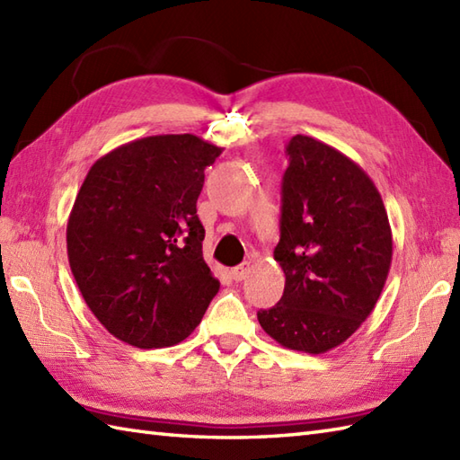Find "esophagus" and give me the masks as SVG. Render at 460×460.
Segmentation results:
<instances>
[{"label": "esophagus", "mask_w": 460, "mask_h": 460, "mask_svg": "<svg viewBox=\"0 0 460 460\" xmlns=\"http://www.w3.org/2000/svg\"><path fill=\"white\" fill-rule=\"evenodd\" d=\"M249 272H251V265H249V262H243V265H239V267L231 270V277L235 280H245L249 277Z\"/></svg>", "instance_id": "34e87169"}]
</instances>
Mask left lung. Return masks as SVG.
<instances>
[{"mask_svg": "<svg viewBox=\"0 0 460 460\" xmlns=\"http://www.w3.org/2000/svg\"><path fill=\"white\" fill-rule=\"evenodd\" d=\"M282 175L275 259L285 292L259 324L280 346L324 354L354 334L384 290L394 241L369 175L332 146L296 134Z\"/></svg>", "mask_w": 460, "mask_h": 460, "instance_id": "obj_1", "label": "left lung"}]
</instances>
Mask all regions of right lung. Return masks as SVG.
I'll use <instances>...</instances> for the list:
<instances>
[{"label": "right lung", "mask_w": 460, "mask_h": 460, "mask_svg": "<svg viewBox=\"0 0 460 460\" xmlns=\"http://www.w3.org/2000/svg\"><path fill=\"white\" fill-rule=\"evenodd\" d=\"M221 152L193 134L148 136L96 160L76 193L68 265L86 306L126 344H178L217 295L195 203Z\"/></svg>", "instance_id": "obj_1"}]
</instances>
